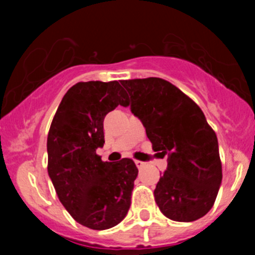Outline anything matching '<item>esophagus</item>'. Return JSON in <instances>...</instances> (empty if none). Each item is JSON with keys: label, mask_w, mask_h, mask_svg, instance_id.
Returning a JSON list of instances; mask_svg holds the SVG:
<instances>
[{"label": "esophagus", "mask_w": 255, "mask_h": 255, "mask_svg": "<svg viewBox=\"0 0 255 255\" xmlns=\"http://www.w3.org/2000/svg\"><path fill=\"white\" fill-rule=\"evenodd\" d=\"M134 163H135V165H137V168H138V169L143 168V166L145 165V163H144V161H140V160H135Z\"/></svg>", "instance_id": "obj_1"}]
</instances>
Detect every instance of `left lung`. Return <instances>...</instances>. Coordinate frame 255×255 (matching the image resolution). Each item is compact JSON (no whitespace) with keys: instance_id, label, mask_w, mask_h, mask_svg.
Returning a JSON list of instances; mask_svg holds the SVG:
<instances>
[{"instance_id":"left-lung-1","label":"left lung","mask_w":255,"mask_h":255,"mask_svg":"<svg viewBox=\"0 0 255 255\" xmlns=\"http://www.w3.org/2000/svg\"><path fill=\"white\" fill-rule=\"evenodd\" d=\"M130 111L142 121L153 150L168 155L154 190L164 216L177 222L204 217L217 197L222 164L217 135L204 112L181 90L160 78L121 80Z\"/></svg>"}]
</instances>
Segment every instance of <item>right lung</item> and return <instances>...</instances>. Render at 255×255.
<instances>
[{"instance_id":"obj_1","label":"right lung","mask_w":255,"mask_h":255,"mask_svg":"<svg viewBox=\"0 0 255 255\" xmlns=\"http://www.w3.org/2000/svg\"><path fill=\"white\" fill-rule=\"evenodd\" d=\"M118 81L78 82L64 95L48 133V174L59 200L80 225L115 227L130 206L138 169L134 161H102L104 120L118 105L128 106Z\"/></svg>"}]
</instances>
